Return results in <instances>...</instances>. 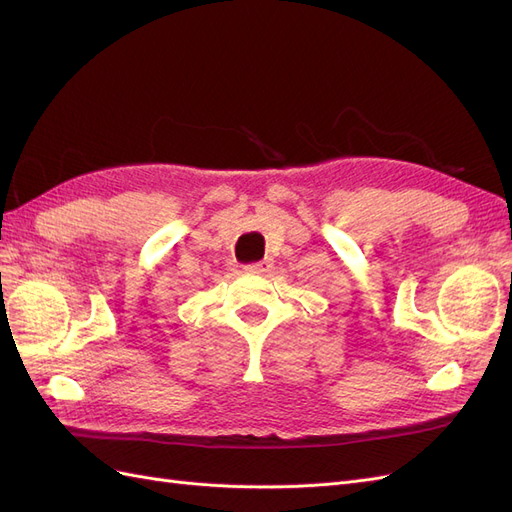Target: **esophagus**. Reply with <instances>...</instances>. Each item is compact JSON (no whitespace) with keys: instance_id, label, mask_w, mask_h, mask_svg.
Masks as SVG:
<instances>
[{"instance_id":"esophagus-1","label":"esophagus","mask_w":512,"mask_h":512,"mask_svg":"<svg viewBox=\"0 0 512 512\" xmlns=\"http://www.w3.org/2000/svg\"><path fill=\"white\" fill-rule=\"evenodd\" d=\"M273 269V260L271 258H265L260 262H252V265H247L245 271L247 273H269Z\"/></svg>"}]
</instances>
